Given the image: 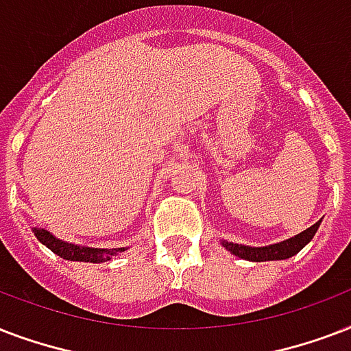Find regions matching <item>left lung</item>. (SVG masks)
<instances>
[{
	"instance_id": "8db88e82",
	"label": "left lung",
	"mask_w": 351,
	"mask_h": 351,
	"mask_svg": "<svg viewBox=\"0 0 351 351\" xmlns=\"http://www.w3.org/2000/svg\"><path fill=\"white\" fill-rule=\"evenodd\" d=\"M319 225L320 221H317V223L311 225L309 229L297 234L295 238H289V240L282 241V243H274V245L269 247H247L238 245V243H229V241H223V247L227 251L232 252V254H236V256L243 258V260H251V262L286 260V258H291L293 254H297L306 243L311 241V238H313L317 229H319Z\"/></svg>"
}]
</instances>
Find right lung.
Returning <instances> with one entry per match:
<instances>
[{
	"label": "right lung",
	"instance_id": "add662e5",
	"mask_svg": "<svg viewBox=\"0 0 351 351\" xmlns=\"http://www.w3.org/2000/svg\"><path fill=\"white\" fill-rule=\"evenodd\" d=\"M34 236L43 245H47L54 254H58L60 258H65V260H73V262H108L113 254L124 251V249H91V247L73 245L67 241L56 240L51 232L43 229H34Z\"/></svg>",
	"mask_w": 351,
	"mask_h": 351
}]
</instances>
